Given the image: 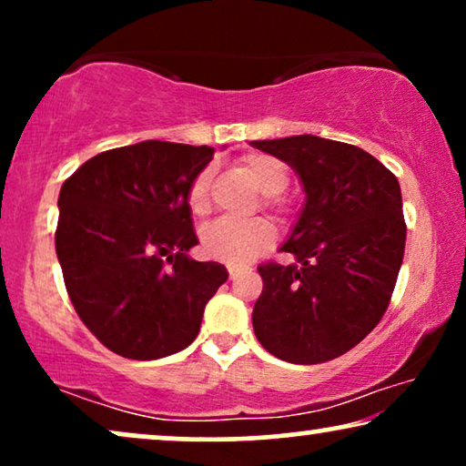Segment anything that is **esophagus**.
Here are the masks:
<instances>
[{"instance_id": "esophagus-1", "label": "esophagus", "mask_w": 466, "mask_h": 466, "mask_svg": "<svg viewBox=\"0 0 466 466\" xmlns=\"http://www.w3.org/2000/svg\"><path fill=\"white\" fill-rule=\"evenodd\" d=\"M241 273H244V271L235 269V267H228V278H231V279H233V282H235V279H238V278L241 276Z\"/></svg>"}]
</instances>
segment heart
<instances>
[{
  "label": "heart",
  "mask_w": 466,
  "mask_h": 466,
  "mask_svg": "<svg viewBox=\"0 0 466 466\" xmlns=\"http://www.w3.org/2000/svg\"><path fill=\"white\" fill-rule=\"evenodd\" d=\"M241 167L257 188L263 195L282 193L289 184V169L282 161L269 155L252 152L241 158ZM209 182H212V171L203 169L190 184L187 203L195 216H206L209 212ZM276 239V228L269 220L252 218L246 222L233 220H216L203 228L201 248L208 257L231 267L248 265L271 246Z\"/></svg>",
  "instance_id": "1"
}]
</instances>
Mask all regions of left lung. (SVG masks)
Returning a JSON list of instances; mask_svg holds the SVG:
<instances>
[{
	"instance_id": "obj_1",
	"label": "left lung",
	"mask_w": 466,
	"mask_h": 466,
	"mask_svg": "<svg viewBox=\"0 0 466 466\" xmlns=\"http://www.w3.org/2000/svg\"><path fill=\"white\" fill-rule=\"evenodd\" d=\"M301 180L305 203L279 248L295 263L258 267L254 335L295 365L346 354L384 316L405 252L399 180L359 146L318 136L257 139Z\"/></svg>"
}]
</instances>
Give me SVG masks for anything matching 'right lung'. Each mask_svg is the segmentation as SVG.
<instances>
[{
	"instance_id": "right-lung-1",
	"label": "right lung",
	"mask_w": 466,
	"mask_h": 466,
	"mask_svg": "<svg viewBox=\"0 0 466 466\" xmlns=\"http://www.w3.org/2000/svg\"><path fill=\"white\" fill-rule=\"evenodd\" d=\"M214 148L146 142L88 158L63 182L55 246L76 314L107 350L157 360L195 341L225 265L199 263L187 203Z\"/></svg>"
}]
</instances>
